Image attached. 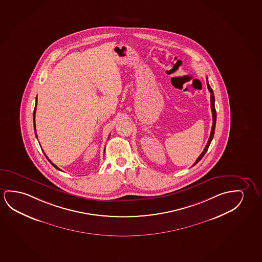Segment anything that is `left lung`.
Wrapping results in <instances>:
<instances>
[{"mask_svg":"<svg viewBox=\"0 0 262 262\" xmlns=\"http://www.w3.org/2000/svg\"><path fill=\"white\" fill-rule=\"evenodd\" d=\"M206 83H207V88H208L209 92L211 94V109H212V129H211V133H210V137H209L208 141H207V144L205 146L204 151L202 152L201 155L199 156L198 158V160H195V162L193 163V166H194L195 164H198L200 160H202V158L205 156V153L208 149L209 146L212 142V138L214 135V130H215V124H216V110H215V106H214V95H213V91H212V88L210 86V84L208 83V77H206Z\"/></svg>","mask_w":262,"mask_h":262,"instance_id":"8db88e82","label":"left lung"}]
</instances>
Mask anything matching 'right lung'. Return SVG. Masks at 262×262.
Masks as SVG:
<instances>
[{
    "instance_id": "add662e5",
    "label": "right lung",
    "mask_w": 262,
    "mask_h": 262,
    "mask_svg": "<svg viewBox=\"0 0 262 262\" xmlns=\"http://www.w3.org/2000/svg\"><path fill=\"white\" fill-rule=\"evenodd\" d=\"M36 108H37V98H36V104H35L34 112H33V123H34L35 135H36V137H37V138H38V136H37V133H36V125H35V114H36ZM42 151H43V150H42ZM43 153H44V154H45V152L43 151ZM45 156H46V158H47V159H48V160H49V158H48V157H47V155H46V154H45ZM49 161H50V163L52 164V166H53L54 167H56V168H57V169H58V170H60V169H59V168H58V167H57V166H56V165H55V164L52 163V162H51V161H50V160H49Z\"/></svg>"
}]
</instances>
